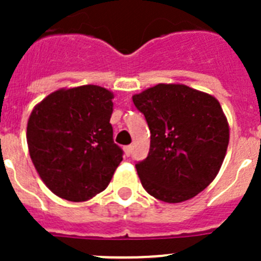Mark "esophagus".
<instances>
[{"label": "esophagus", "instance_id": "obj_1", "mask_svg": "<svg viewBox=\"0 0 261 261\" xmlns=\"http://www.w3.org/2000/svg\"><path fill=\"white\" fill-rule=\"evenodd\" d=\"M132 150H133V146L132 145H128V146H124V153H125L126 156H129L130 154H132Z\"/></svg>", "mask_w": 261, "mask_h": 261}]
</instances>
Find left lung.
I'll use <instances>...</instances> for the list:
<instances>
[{
  "mask_svg": "<svg viewBox=\"0 0 261 261\" xmlns=\"http://www.w3.org/2000/svg\"><path fill=\"white\" fill-rule=\"evenodd\" d=\"M150 129V150L136 165L155 199L181 202L217 176L229 145V124L214 96L180 84H159L132 96Z\"/></svg>",
  "mask_w": 261,
  "mask_h": 261,
  "instance_id": "8db88e82",
  "label": "left lung"
}]
</instances>
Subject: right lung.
Listing matches in <instances>:
<instances>
[{"label": "right lung", "instance_id": "right-lung-1", "mask_svg": "<svg viewBox=\"0 0 261 261\" xmlns=\"http://www.w3.org/2000/svg\"><path fill=\"white\" fill-rule=\"evenodd\" d=\"M114 94L95 85L60 89L35 106L27 145L36 171L53 193L86 201L102 192L123 161L110 123Z\"/></svg>", "mask_w": 261, "mask_h": 261}]
</instances>
